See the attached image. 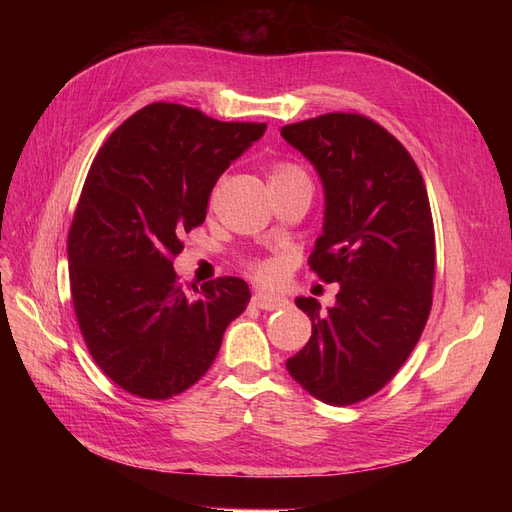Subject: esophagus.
<instances>
[{
    "label": "esophagus",
    "mask_w": 512,
    "mask_h": 512,
    "mask_svg": "<svg viewBox=\"0 0 512 512\" xmlns=\"http://www.w3.org/2000/svg\"><path fill=\"white\" fill-rule=\"evenodd\" d=\"M252 303L258 309H267V312H273V309L286 307L288 299L282 297V294H275V292H256L252 297Z\"/></svg>",
    "instance_id": "34e87169"
}]
</instances>
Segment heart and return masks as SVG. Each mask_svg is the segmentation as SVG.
Listing matches in <instances>:
<instances>
[{
  "label": "heart",
  "mask_w": 512,
  "mask_h": 512,
  "mask_svg": "<svg viewBox=\"0 0 512 512\" xmlns=\"http://www.w3.org/2000/svg\"><path fill=\"white\" fill-rule=\"evenodd\" d=\"M303 173V170L299 166L294 164H288V162H280L275 164L273 170H271V181H277V179H286V177H292V175H299ZM256 275L260 277V280H269V277L273 275V269L269 265H258L256 269Z\"/></svg>",
  "instance_id": "1"
}]
</instances>
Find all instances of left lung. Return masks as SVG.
Returning <instances> with one entry per match:
<instances>
[{
  "instance_id": "left-lung-1",
  "label": "left lung",
  "mask_w": 512,
  "mask_h": 512,
  "mask_svg": "<svg viewBox=\"0 0 512 512\" xmlns=\"http://www.w3.org/2000/svg\"><path fill=\"white\" fill-rule=\"evenodd\" d=\"M316 168L322 235L309 265L337 282L327 312L297 297L312 337L288 374L329 406L378 393L406 363L431 309L436 235L421 170L393 134L363 115L329 113L282 128Z\"/></svg>"
}]
</instances>
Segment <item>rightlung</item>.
I'll use <instances>...</instances> for the list:
<instances>
[{
	"label": "right lung",
	"instance_id": "right-lung-1",
	"mask_svg": "<svg viewBox=\"0 0 512 512\" xmlns=\"http://www.w3.org/2000/svg\"><path fill=\"white\" fill-rule=\"evenodd\" d=\"M265 130L156 102L98 151L68 235L70 288L91 356L123 391L168 399L190 389L250 303L241 277L183 288L173 258L205 222L215 181Z\"/></svg>",
	"mask_w": 512,
	"mask_h": 512
}]
</instances>
